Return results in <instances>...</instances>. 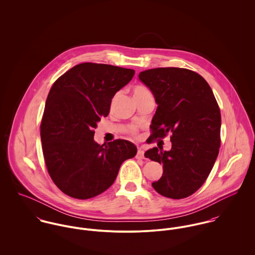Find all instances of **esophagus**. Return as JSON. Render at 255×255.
Segmentation results:
<instances>
[{
    "label": "esophagus",
    "mask_w": 255,
    "mask_h": 255,
    "mask_svg": "<svg viewBox=\"0 0 255 255\" xmlns=\"http://www.w3.org/2000/svg\"><path fill=\"white\" fill-rule=\"evenodd\" d=\"M136 158H138V159H143L144 158V150L142 148H138Z\"/></svg>",
    "instance_id": "1"
}]
</instances>
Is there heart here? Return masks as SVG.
Returning a JSON list of instances; mask_svg holds the SVG:
<instances>
[{"instance_id": "obj_1", "label": "heart", "mask_w": 255, "mask_h": 255, "mask_svg": "<svg viewBox=\"0 0 255 255\" xmlns=\"http://www.w3.org/2000/svg\"><path fill=\"white\" fill-rule=\"evenodd\" d=\"M151 94L150 91L146 88L145 86L142 85H137L133 88V97H141V96H145V95H149Z\"/></svg>"}]
</instances>
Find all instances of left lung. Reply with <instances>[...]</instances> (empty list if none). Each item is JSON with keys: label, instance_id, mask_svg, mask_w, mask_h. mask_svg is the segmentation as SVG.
<instances>
[{"label": "left lung", "instance_id": "obj_1", "mask_svg": "<svg viewBox=\"0 0 255 255\" xmlns=\"http://www.w3.org/2000/svg\"><path fill=\"white\" fill-rule=\"evenodd\" d=\"M158 105L150 138L169 131L172 148L153 147L146 158L163 164V175L153 182L163 196L181 199L206 181L218 156L221 113L213 91L198 73L180 68H158L138 74Z\"/></svg>", "mask_w": 255, "mask_h": 255}]
</instances>
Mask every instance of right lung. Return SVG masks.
<instances>
[{
  "instance_id": "obj_1",
  "label": "right lung",
  "mask_w": 255,
  "mask_h": 255,
  "mask_svg": "<svg viewBox=\"0 0 255 255\" xmlns=\"http://www.w3.org/2000/svg\"><path fill=\"white\" fill-rule=\"evenodd\" d=\"M133 75L130 69L83 63L53 84L41 122V142L48 173L67 195L88 199L104 192L123 162L136 155L130 141L100 145L94 140V128L109 115L113 97Z\"/></svg>"
}]
</instances>
